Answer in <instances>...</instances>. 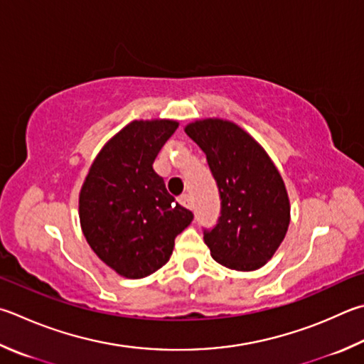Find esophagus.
<instances>
[{
	"mask_svg": "<svg viewBox=\"0 0 364 364\" xmlns=\"http://www.w3.org/2000/svg\"><path fill=\"white\" fill-rule=\"evenodd\" d=\"M180 203L183 205V207L193 210V199H191V196H188V194L181 196V197H180Z\"/></svg>",
	"mask_w": 364,
	"mask_h": 364,
	"instance_id": "34e87169",
	"label": "esophagus"
}]
</instances>
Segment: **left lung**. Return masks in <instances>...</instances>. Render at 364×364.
Wrapping results in <instances>:
<instances>
[{
	"mask_svg": "<svg viewBox=\"0 0 364 364\" xmlns=\"http://www.w3.org/2000/svg\"><path fill=\"white\" fill-rule=\"evenodd\" d=\"M207 156L221 196V216L203 242L221 266L251 272L275 255L289 226V197L279 168L232 121L207 117L184 127Z\"/></svg>",
	"mask_w": 364,
	"mask_h": 364,
	"instance_id": "left-lung-1",
	"label": "left lung"
}]
</instances>
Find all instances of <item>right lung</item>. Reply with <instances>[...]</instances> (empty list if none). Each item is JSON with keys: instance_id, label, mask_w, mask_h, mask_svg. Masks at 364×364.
I'll return each instance as SVG.
<instances>
[{"instance_id": "right-lung-1", "label": "right lung", "mask_w": 364, "mask_h": 364, "mask_svg": "<svg viewBox=\"0 0 364 364\" xmlns=\"http://www.w3.org/2000/svg\"><path fill=\"white\" fill-rule=\"evenodd\" d=\"M173 119L132 121L105 143L79 191V223L92 251L125 279L167 264L193 213L171 197L153 162Z\"/></svg>"}]
</instances>
